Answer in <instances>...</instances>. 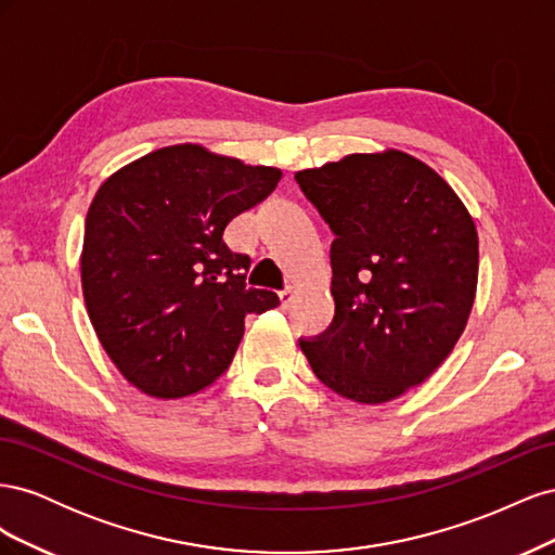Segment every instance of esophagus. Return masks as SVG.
Returning a JSON list of instances; mask_svg holds the SVG:
<instances>
[{"label":"esophagus","mask_w":555,"mask_h":555,"mask_svg":"<svg viewBox=\"0 0 555 555\" xmlns=\"http://www.w3.org/2000/svg\"><path fill=\"white\" fill-rule=\"evenodd\" d=\"M294 296H296L294 287H284V289L280 292V304H282V308H284V310H289V308H292V304H294Z\"/></svg>","instance_id":"obj_1"}]
</instances>
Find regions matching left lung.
<instances>
[{
  "label": "left lung",
  "instance_id": "obj_1",
  "mask_svg": "<svg viewBox=\"0 0 555 555\" xmlns=\"http://www.w3.org/2000/svg\"><path fill=\"white\" fill-rule=\"evenodd\" d=\"M296 182L335 233V317L300 349L331 391L389 402L438 371L465 331L479 275L473 215L442 176L393 147Z\"/></svg>",
  "mask_w": 555,
  "mask_h": 555
}]
</instances>
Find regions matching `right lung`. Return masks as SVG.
<instances>
[{
	"label": "right lung",
	"mask_w": 555,
	"mask_h": 555,
	"mask_svg": "<svg viewBox=\"0 0 555 555\" xmlns=\"http://www.w3.org/2000/svg\"><path fill=\"white\" fill-rule=\"evenodd\" d=\"M282 178L196 143L159 147L96 190L80 255L96 338L122 377L153 398H184L220 377L249 312L280 306L245 287L249 257L222 241L233 217Z\"/></svg>",
	"instance_id": "add662e5"
}]
</instances>
